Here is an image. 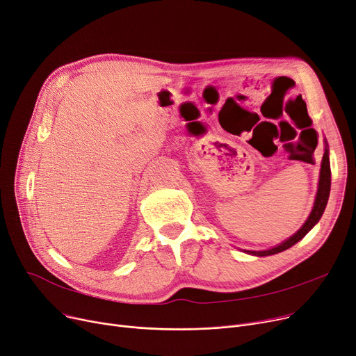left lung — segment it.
Listing matches in <instances>:
<instances>
[{"label": "left lung", "instance_id": "1", "mask_svg": "<svg viewBox=\"0 0 356 356\" xmlns=\"http://www.w3.org/2000/svg\"><path fill=\"white\" fill-rule=\"evenodd\" d=\"M329 194H330V162H329V150L326 149L325 155H323V161H321L318 190H317V195H316V201H314V207H313L309 218L306 220V223H304L302 227L296 234H293L290 239H286L285 242H282L277 248L268 249V250H261V252H255V250H245V252L250 253V255H257V257H268V255H274V253H280L285 249L291 248L293 245H296L298 241H301L304 236H306L313 229V226L320 220L321 214H323V211L326 209Z\"/></svg>", "mask_w": 356, "mask_h": 356}]
</instances>
